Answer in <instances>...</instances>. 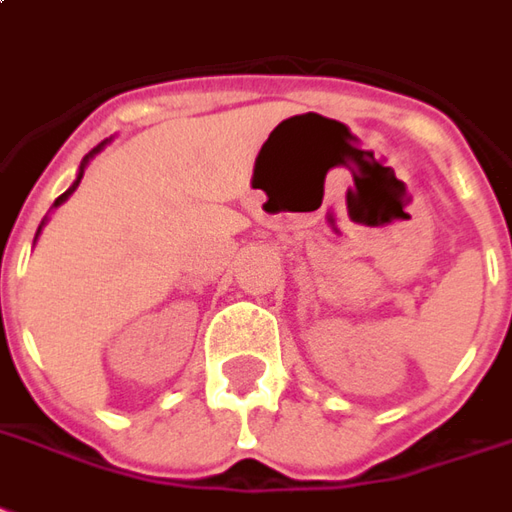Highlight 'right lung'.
<instances>
[{
	"mask_svg": "<svg viewBox=\"0 0 512 512\" xmlns=\"http://www.w3.org/2000/svg\"><path fill=\"white\" fill-rule=\"evenodd\" d=\"M101 148H104V143H101V146H96V148H93V151H90L88 157L82 159V165H79V176H76V181H74V184H71V187H68V190H65L63 195H60V198H57V201H54V206H60V204H63V201H68V195H71V192H74L76 187H79V181H82V173H85V165H88V159L93 157V154H99ZM41 226H43V223H41ZM38 234H41V228H38ZM38 234H35V239H38Z\"/></svg>",
	"mask_w": 512,
	"mask_h": 512,
	"instance_id": "add662e5",
	"label": "right lung"
}]
</instances>
